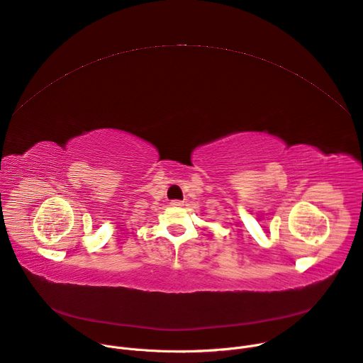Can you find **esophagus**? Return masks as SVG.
Returning <instances> with one entry per match:
<instances>
[{"mask_svg":"<svg viewBox=\"0 0 363 363\" xmlns=\"http://www.w3.org/2000/svg\"><path fill=\"white\" fill-rule=\"evenodd\" d=\"M169 206H171V207H175V208H179V207H182V206H184V203H182V201H179V200H174V201H171V203H169Z\"/></svg>","mask_w":363,"mask_h":363,"instance_id":"34e87169","label":"esophagus"}]
</instances>
